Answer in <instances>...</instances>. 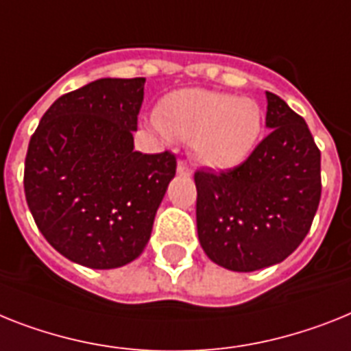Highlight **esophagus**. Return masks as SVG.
Returning <instances> with one entry per match:
<instances>
[{"label": "esophagus", "instance_id": "34e87169", "mask_svg": "<svg viewBox=\"0 0 351 351\" xmlns=\"http://www.w3.org/2000/svg\"><path fill=\"white\" fill-rule=\"evenodd\" d=\"M178 173L179 176H192V169L188 167L186 161H182V159H179V163H178Z\"/></svg>", "mask_w": 351, "mask_h": 351}]
</instances>
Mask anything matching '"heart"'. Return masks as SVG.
<instances>
[{"label": "heart", "mask_w": 351, "mask_h": 351, "mask_svg": "<svg viewBox=\"0 0 351 351\" xmlns=\"http://www.w3.org/2000/svg\"><path fill=\"white\" fill-rule=\"evenodd\" d=\"M156 127L178 141H190L199 163L233 169L247 159L262 134V109L253 98L210 89H179L156 112Z\"/></svg>", "instance_id": "obj_1"}]
</instances>
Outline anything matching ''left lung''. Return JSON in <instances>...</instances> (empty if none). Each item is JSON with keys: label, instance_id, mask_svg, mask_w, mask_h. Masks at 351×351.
Listing matches in <instances>:
<instances>
[{"label": "left lung", "instance_id": "left-lung-1", "mask_svg": "<svg viewBox=\"0 0 351 351\" xmlns=\"http://www.w3.org/2000/svg\"><path fill=\"white\" fill-rule=\"evenodd\" d=\"M271 129L244 163L197 170V233L211 262L237 273L280 263L303 242L321 199V152L305 120L274 93Z\"/></svg>", "mask_w": 351, "mask_h": 351}]
</instances>
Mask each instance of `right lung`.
I'll use <instances>...</instances> for the list:
<instances>
[{
	"mask_svg": "<svg viewBox=\"0 0 351 351\" xmlns=\"http://www.w3.org/2000/svg\"><path fill=\"white\" fill-rule=\"evenodd\" d=\"M143 86V77L100 78L66 93L30 138L32 217L51 247L86 267H121L143 253L176 176L172 152L134 150Z\"/></svg>",
	"mask_w": 351,
	"mask_h": 351,
	"instance_id": "right-lung-1",
	"label": "right lung"
}]
</instances>
